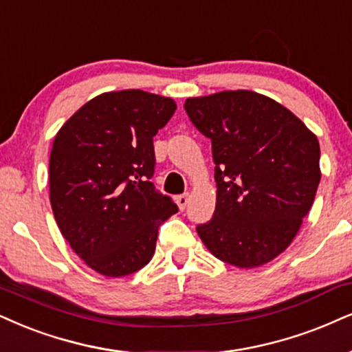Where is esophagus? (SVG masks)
Wrapping results in <instances>:
<instances>
[{
  "mask_svg": "<svg viewBox=\"0 0 352 352\" xmlns=\"http://www.w3.org/2000/svg\"><path fill=\"white\" fill-rule=\"evenodd\" d=\"M188 202H189V196H188V194H181V196H176V204H177V207H179L181 210L186 209V206H188Z\"/></svg>",
  "mask_w": 352,
  "mask_h": 352,
  "instance_id": "34e87169",
  "label": "esophagus"
}]
</instances>
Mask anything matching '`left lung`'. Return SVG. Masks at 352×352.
<instances>
[{
  "label": "left lung",
  "instance_id": "8db88e82",
  "mask_svg": "<svg viewBox=\"0 0 352 352\" xmlns=\"http://www.w3.org/2000/svg\"><path fill=\"white\" fill-rule=\"evenodd\" d=\"M190 122L212 140L217 204L197 225L220 261L250 269L279 256L296 238L315 201L320 143L274 99L254 91L188 98Z\"/></svg>",
  "mask_w": 352,
  "mask_h": 352
}]
</instances>
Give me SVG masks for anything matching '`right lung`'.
I'll return each instance as SVG.
<instances>
[{
    "label": "right lung",
    "instance_id": "1",
    "mask_svg": "<svg viewBox=\"0 0 352 352\" xmlns=\"http://www.w3.org/2000/svg\"><path fill=\"white\" fill-rule=\"evenodd\" d=\"M175 111L171 98L112 91L80 107L55 135L52 210L72 250L99 274L122 277L146 266L158 227L177 212L150 181L153 137Z\"/></svg>",
    "mask_w": 352,
    "mask_h": 352
}]
</instances>
